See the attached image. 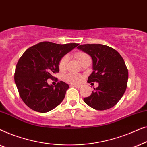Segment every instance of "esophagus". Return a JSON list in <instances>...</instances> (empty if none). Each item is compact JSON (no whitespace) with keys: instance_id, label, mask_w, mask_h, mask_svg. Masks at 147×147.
Instances as JSON below:
<instances>
[{"instance_id":"esophagus-1","label":"esophagus","mask_w":147,"mask_h":147,"mask_svg":"<svg viewBox=\"0 0 147 147\" xmlns=\"http://www.w3.org/2000/svg\"><path fill=\"white\" fill-rule=\"evenodd\" d=\"M71 87H75V88H80V86L79 85H71Z\"/></svg>"}]
</instances>
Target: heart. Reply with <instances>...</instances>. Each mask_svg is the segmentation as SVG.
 Instances as JSON below:
<instances>
[{
    "mask_svg": "<svg viewBox=\"0 0 147 147\" xmlns=\"http://www.w3.org/2000/svg\"><path fill=\"white\" fill-rule=\"evenodd\" d=\"M76 57L79 59V61L81 62L86 57H89V55L83 52H79L76 54ZM68 61V56L65 55L61 58L59 63V68L61 71H63L65 70L67 66V63ZM65 80L66 82H69V83L74 84H80L82 82V76L79 75V74H74V73H70L67 74L65 76Z\"/></svg>",
    "mask_w": 147,
    "mask_h": 147,
    "instance_id": "b5f03b06",
    "label": "heart"
}]
</instances>
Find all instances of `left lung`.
<instances>
[{
	"instance_id": "left-lung-1",
	"label": "left lung",
	"mask_w": 147,
	"mask_h": 147,
	"mask_svg": "<svg viewBox=\"0 0 147 147\" xmlns=\"http://www.w3.org/2000/svg\"><path fill=\"white\" fill-rule=\"evenodd\" d=\"M77 48L92 59L93 71L88 82L99 84L89 97L84 98V102L98 110L113 107L121 99L127 86L128 72L123 58L113 48L102 44H85Z\"/></svg>"
}]
</instances>
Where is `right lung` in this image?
<instances>
[{"instance_id":"1","label":"right lung","mask_w":147,"mask_h":147,"mask_svg":"<svg viewBox=\"0 0 147 147\" xmlns=\"http://www.w3.org/2000/svg\"><path fill=\"white\" fill-rule=\"evenodd\" d=\"M79 45L41 42L26 50L15 68V82L21 99L36 112L51 111L63 101L69 85L59 82L53 86L47 79L59 72V63L64 55Z\"/></svg>"}]
</instances>
